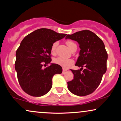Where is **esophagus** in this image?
<instances>
[{"mask_svg":"<svg viewBox=\"0 0 121 121\" xmlns=\"http://www.w3.org/2000/svg\"><path fill=\"white\" fill-rule=\"evenodd\" d=\"M68 69H65V68H63V72H66L67 71Z\"/></svg>","mask_w":121,"mask_h":121,"instance_id":"esophagus-1","label":"esophagus"}]
</instances>
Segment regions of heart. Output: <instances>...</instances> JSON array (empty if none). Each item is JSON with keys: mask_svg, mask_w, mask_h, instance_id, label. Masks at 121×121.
I'll return each instance as SVG.
<instances>
[{"mask_svg": "<svg viewBox=\"0 0 121 121\" xmlns=\"http://www.w3.org/2000/svg\"><path fill=\"white\" fill-rule=\"evenodd\" d=\"M58 44V41H55V42L53 43V44H52L51 47V53L52 54H53L55 53V52H56V48L57 47ZM66 44L68 46V47L69 48L70 50H71L74 46H76L75 43H73L72 41H70V40H68V41H66ZM53 62L54 63H56L58 65H59L60 66L62 67H63L64 68H68L74 63V60H73V59H67V58L60 57V56L54 58L53 60Z\"/></svg>", "mask_w": 121, "mask_h": 121, "instance_id": "heart-1", "label": "heart"}]
</instances>
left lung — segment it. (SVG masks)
I'll return each instance as SVG.
<instances>
[{
    "label": "left lung",
    "instance_id": "1",
    "mask_svg": "<svg viewBox=\"0 0 121 121\" xmlns=\"http://www.w3.org/2000/svg\"><path fill=\"white\" fill-rule=\"evenodd\" d=\"M65 39L76 41L81 49L75 65L81 68L71 69L74 78L67 82L68 90L77 96L90 94L99 86L107 71L108 54L104 43L96 34L89 30L68 35Z\"/></svg>",
    "mask_w": 121,
    "mask_h": 121
}]
</instances>
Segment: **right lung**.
Masks as SVG:
<instances>
[{
  "instance_id": "right-lung-1",
  "label": "right lung",
  "mask_w": 121,
  "mask_h": 121,
  "mask_svg": "<svg viewBox=\"0 0 121 121\" xmlns=\"http://www.w3.org/2000/svg\"><path fill=\"white\" fill-rule=\"evenodd\" d=\"M67 34H59L48 29L34 31L22 40L16 51L15 69L22 90L33 96H41L52 87V78L62 72L59 65L52 63L51 47L55 41Z\"/></svg>"
}]
</instances>
